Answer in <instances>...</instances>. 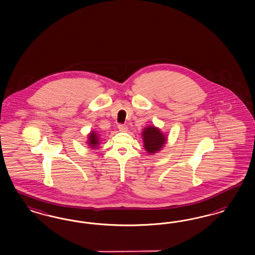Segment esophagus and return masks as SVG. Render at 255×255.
<instances>
[{
    "instance_id": "34e87169",
    "label": "esophagus",
    "mask_w": 255,
    "mask_h": 255,
    "mask_svg": "<svg viewBox=\"0 0 255 255\" xmlns=\"http://www.w3.org/2000/svg\"><path fill=\"white\" fill-rule=\"evenodd\" d=\"M118 129H119L120 131L122 132L128 131V127H127L126 125H122V124H120V125L118 126Z\"/></svg>"
}]
</instances>
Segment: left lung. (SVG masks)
<instances>
[{
  "label": "left lung",
  "mask_w": 255,
  "mask_h": 255,
  "mask_svg": "<svg viewBox=\"0 0 255 255\" xmlns=\"http://www.w3.org/2000/svg\"><path fill=\"white\" fill-rule=\"evenodd\" d=\"M144 149L149 154L160 151L166 142V136L156 127L149 126L141 133Z\"/></svg>",
  "instance_id": "8db88e82"
}]
</instances>
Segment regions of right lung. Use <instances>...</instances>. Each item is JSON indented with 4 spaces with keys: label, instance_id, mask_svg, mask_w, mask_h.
Instances as JSON below:
<instances>
[{
    "label": "right lung",
    "instance_id": "obj_1",
    "mask_svg": "<svg viewBox=\"0 0 255 255\" xmlns=\"http://www.w3.org/2000/svg\"><path fill=\"white\" fill-rule=\"evenodd\" d=\"M88 143L91 146V148H96L98 146V144L100 143V140L98 137V134L95 131H92L89 136H88Z\"/></svg>",
    "mask_w": 255,
    "mask_h": 255
}]
</instances>
